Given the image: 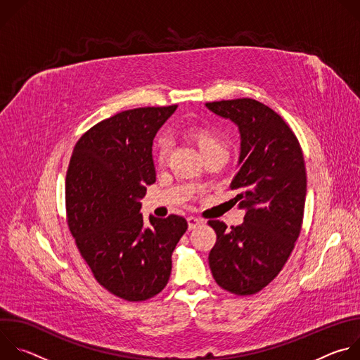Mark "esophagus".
Returning <instances> with one entry per match:
<instances>
[{
	"instance_id": "1",
	"label": "esophagus",
	"mask_w": 360,
	"mask_h": 360,
	"mask_svg": "<svg viewBox=\"0 0 360 360\" xmlns=\"http://www.w3.org/2000/svg\"><path fill=\"white\" fill-rule=\"evenodd\" d=\"M186 221H188V228H189V231H191V229H195L196 226H199V225L202 224V221L198 219V218H195V217H189Z\"/></svg>"
}]
</instances>
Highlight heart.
Returning a JSON list of instances; mask_svg holds the SVG:
<instances>
[{
	"mask_svg": "<svg viewBox=\"0 0 360 360\" xmlns=\"http://www.w3.org/2000/svg\"><path fill=\"white\" fill-rule=\"evenodd\" d=\"M186 135L195 142L203 157L210 155L212 152L226 150V143L222 136L210 128L205 127H189L186 128ZM169 152V142L165 136H160L153 145V158L158 164L165 162Z\"/></svg>",
	"mask_w": 360,
	"mask_h": 360,
	"instance_id": "b5f03b06",
	"label": "heart"
}]
</instances>
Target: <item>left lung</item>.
Listing matches in <instances>:
<instances>
[{
  "instance_id": "obj_1",
  "label": "left lung",
  "mask_w": 360,
  "mask_h": 360,
  "mask_svg": "<svg viewBox=\"0 0 360 360\" xmlns=\"http://www.w3.org/2000/svg\"><path fill=\"white\" fill-rule=\"evenodd\" d=\"M232 121L240 135L238 172L231 184L243 222L231 229L221 221L210 252L215 282L235 295L264 289L283 268L300 233L306 171L300 145L288 124L261 102L240 98L205 104Z\"/></svg>"
}]
</instances>
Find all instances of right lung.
<instances>
[{
    "label": "right lung",
    "mask_w": 360,
    "mask_h": 360,
    "mask_svg": "<svg viewBox=\"0 0 360 360\" xmlns=\"http://www.w3.org/2000/svg\"><path fill=\"white\" fill-rule=\"evenodd\" d=\"M178 107L122 111L86 131L67 172L68 226L95 279L129 302L146 300L168 283L172 252L185 218L149 215L141 199L155 182L152 143Z\"/></svg>",
    "instance_id": "add662e5"
}]
</instances>
